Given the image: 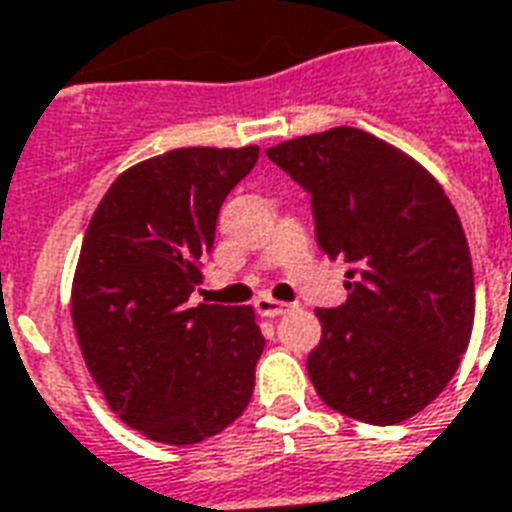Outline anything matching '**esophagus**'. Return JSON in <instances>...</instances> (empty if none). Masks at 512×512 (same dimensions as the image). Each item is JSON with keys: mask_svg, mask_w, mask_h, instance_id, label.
I'll return each instance as SVG.
<instances>
[{"mask_svg": "<svg viewBox=\"0 0 512 512\" xmlns=\"http://www.w3.org/2000/svg\"><path fill=\"white\" fill-rule=\"evenodd\" d=\"M255 308L260 317H282V314L290 311L292 303H282V300H273L268 298V295H260V298L255 300Z\"/></svg>", "mask_w": 512, "mask_h": 512, "instance_id": "34e87169", "label": "esophagus"}]
</instances>
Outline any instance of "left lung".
I'll use <instances>...</instances> for the list:
<instances>
[{
  "label": "left lung",
  "mask_w": 512,
  "mask_h": 512,
  "mask_svg": "<svg viewBox=\"0 0 512 512\" xmlns=\"http://www.w3.org/2000/svg\"><path fill=\"white\" fill-rule=\"evenodd\" d=\"M311 193L317 241L343 257L349 298L317 308L306 368L319 400L365 424H400L454 378L470 343V247L446 190L419 161L360 128L268 147Z\"/></svg>",
  "instance_id": "8db88e82"
}]
</instances>
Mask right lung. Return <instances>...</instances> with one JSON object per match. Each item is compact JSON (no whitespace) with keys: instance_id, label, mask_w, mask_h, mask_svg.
<instances>
[{"instance_id":"right-lung-1","label":"right lung","mask_w":512,"mask_h":512,"mask_svg":"<svg viewBox=\"0 0 512 512\" xmlns=\"http://www.w3.org/2000/svg\"><path fill=\"white\" fill-rule=\"evenodd\" d=\"M260 147H179L109 185L85 230L72 325L117 419L166 446H193L239 419L263 333L252 306H187L204 282L225 195Z\"/></svg>"}]
</instances>
